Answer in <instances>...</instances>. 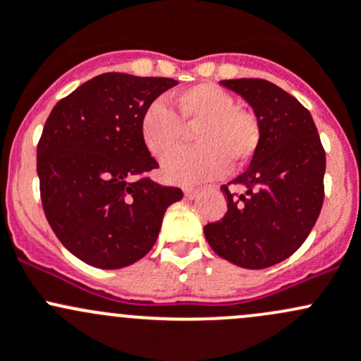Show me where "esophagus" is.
<instances>
[{"label": "esophagus", "instance_id": "34e87169", "mask_svg": "<svg viewBox=\"0 0 361 361\" xmlns=\"http://www.w3.org/2000/svg\"><path fill=\"white\" fill-rule=\"evenodd\" d=\"M184 196H185V198H188V200H195L196 196H198V191H196V189H185Z\"/></svg>", "mask_w": 361, "mask_h": 361}]
</instances>
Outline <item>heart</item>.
Returning a JSON list of instances; mask_svg holds the SVG:
<instances>
[{"instance_id": "heart-1", "label": "heart", "mask_w": 361, "mask_h": 361, "mask_svg": "<svg viewBox=\"0 0 361 361\" xmlns=\"http://www.w3.org/2000/svg\"><path fill=\"white\" fill-rule=\"evenodd\" d=\"M173 111L154 100L140 118V137L156 159L169 156L180 144L184 126H196L192 140L198 146L177 151L163 163L165 180L195 185L219 177L228 166L241 165L254 154L259 128L254 116L235 107V99L221 87L200 83L170 97Z\"/></svg>"}]
</instances>
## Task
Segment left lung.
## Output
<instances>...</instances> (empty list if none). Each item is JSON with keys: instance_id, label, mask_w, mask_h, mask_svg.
<instances>
[{"instance_id": "left-lung-1", "label": "left lung", "mask_w": 361, "mask_h": 361, "mask_svg": "<svg viewBox=\"0 0 361 361\" xmlns=\"http://www.w3.org/2000/svg\"><path fill=\"white\" fill-rule=\"evenodd\" d=\"M254 109L259 142L248 169L233 184L247 191L203 233L219 257L264 269L290 257L304 243L323 205V151L311 113L274 83L254 78L221 81Z\"/></svg>"}]
</instances>
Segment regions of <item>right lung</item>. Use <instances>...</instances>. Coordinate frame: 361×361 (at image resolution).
Returning <instances> with one entry per match:
<instances>
[{
    "mask_svg": "<svg viewBox=\"0 0 361 361\" xmlns=\"http://www.w3.org/2000/svg\"><path fill=\"white\" fill-rule=\"evenodd\" d=\"M170 78L104 73L59 100L38 144L47 221L80 261L120 269L153 248L163 215L182 191L147 179L158 169L140 137V118L176 87Z\"/></svg>",
    "mask_w": 361,
    "mask_h": 361,
    "instance_id": "1",
    "label": "right lung"
}]
</instances>
